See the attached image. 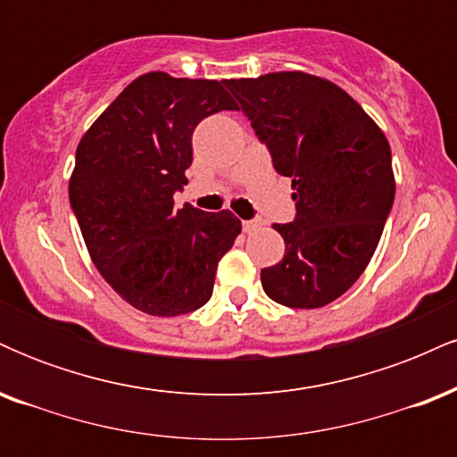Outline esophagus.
I'll return each instance as SVG.
<instances>
[{
	"instance_id": "obj_1",
	"label": "esophagus",
	"mask_w": 457,
	"mask_h": 457,
	"mask_svg": "<svg viewBox=\"0 0 457 457\" xmlns=\"http://www.w3.org/2000/svg\"><path fill=\"white\" fill-rule=\"evenodd\" d=\"M260 228H262L260 219H251V221H243V229H245L246 234L255 232V229H260Z\"/></svg>"
}]
</instances>
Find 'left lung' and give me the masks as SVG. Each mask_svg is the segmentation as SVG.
<instances>
[{
	"label": "left lung",
	"instance_id": "1",
	"mask_svg": "<svg viewBox=\"0 0 457 457\" xmlns=\"http://www.w3.org/2000/svg\"><path fill=\"white\" fill-rule=\"evenodd\" d=\"M277 174L292 180L296 217L277 223L279 264L262 269L272 301L295 309L333 303L370 264L395 197L385 133L353 96L307 72L229 79Z\"/></svg>",
	"mask_w": 457,
	"mask_h": 457
}]
</instances>
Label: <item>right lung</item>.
<instances>
[{"label": "right lung", "mask_w": 457, "mask_h": 457, "mask_svg": "<svg viewBox=\"0 0 457 457\" xmlns=\"http://www.w3.org/2000/svg\"><path fill=\"white\" fill-rule=\"evenodd\" d=\"M223 109H238L223 81L148 72L79 141L68 197L90 258L124 301L150 316L206 305L219 260L240 234L229 211L174 204L193 162V130Z\"/></svg>", "instance_id": "1"}]
</instances>
